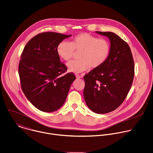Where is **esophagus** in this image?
<instances>
[{"mask_svg": "<svg viewBox=\"0 0 153 153\" xmlns=\"http://www.w3.org/2000/svg\"><path fill=\"white\" fill-rule=\"evenodd\" d=\"M76 77L77 79H80V78H82V76H80V75H79V74H76Z\"/></svg>", "mask_w": 153, "mask_h": 153, "instance_id": "esophagus-1", "label": "esophagus"}]
</instances>
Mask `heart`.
<instances>
[{"instance_id":"1","label":"heart","mask_w":153,"mask_h":153,"mask_svg":"<svg viewBox=\"0 0 153 153\" xmlns=\"http://www.w3.org/2000/svg\"><path fill=\"white\" fill-rule=\"evenodd\" d=\"M74 51H81L80 59L70 61L67 65L70 72L80 73L87 70L89 66L92 68L101 66L110 55V45L105 39L83 33L73 37L70 43L61 42L56 48L58 55L66 61L72 58Z\"/></svg>"}]
</instances>
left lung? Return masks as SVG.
<instances>
[{
    "mask_svg": "<svg viewBox=\"0 0 153 153\" xmlns=\"http://www.w3.org/2000/svg\"><path fill=\"white\" fill-rule=\"evenodd\" d=\"M110 41V53L106 61L84 76V98L87 106L97 114L117 108L128 95L134 80L135 67L131 49L116 34L95 31Z\"/></svg>",
    "mask_w": 153,
    "mask_h": 153,
    "instance_id": "8db88e82",
    "label": "left lung"
}]
</instances>
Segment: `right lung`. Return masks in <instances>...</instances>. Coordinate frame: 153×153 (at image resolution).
I'll return each instance as SVG.
<instances>
[{
    "mask_svg": "<svg viewBox=\"0 0 153 153\" xmlns=\"http://www.w3.org/2000/svg\"><path fill=\"white\" fill-rule=\"evenodd\" d=\"M71 35L55 32L39 34L26 44L21 55L18 73L27 100L43 112H53L64 104L76 79L57 53L58 45Z\"/></svg>",
    "mask_w": 153,
    "mask_h": 153,
    "instance_id": "1",
    "label": "right lung"
}]
</instances>
